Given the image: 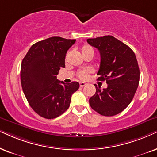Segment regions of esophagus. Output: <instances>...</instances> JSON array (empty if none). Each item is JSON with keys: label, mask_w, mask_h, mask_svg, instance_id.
<instances>
[{"label": "esophagus", "mask_w": 157, "mask_h": 157, "mask_svg": "<svg viewBox=\"0 0 157 157\" xmlns=\"http://www.w3.org/2000/svg\"><path fill=\"white\" fill-rule=\"evenodd\" d=\"M85 85H86V83H85V82H80V87H83L84 86H85Z\"/></svg>", "instance_id": "esophagus-1"}]
</instances>
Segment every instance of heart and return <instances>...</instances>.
<instances>
[{"mask_svg": "<svg viewBox=\"0 0 157 157\" xmlns=\"http://www.w3.org/2000/svg\"><path fill=\"white\" fill-rule=\"evenodd\" d=\"M91 50H93V49L90 47V46L88 45H83L82 49H81V52H82V55L83 54H85V53H87V52L89 51H91ZM91 72L90 70H82L80 71V72H78V74H77V75H78V77L80 79H81V80H86V79L89 76V74L90 72Z\"/></svg>", "mask_w": 157, "mask_h": 157, "instance_id": "obj_1", "label": "heart"}]
</instances>
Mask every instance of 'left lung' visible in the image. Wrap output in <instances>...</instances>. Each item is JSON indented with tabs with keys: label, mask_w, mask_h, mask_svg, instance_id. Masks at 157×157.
I'll list each match as a JSON object with an SVG mask.
<instances>
[{
	"label": "left lung",
	"mask_w": 157,
	"mask_h": 157,
	"mask_svg": "<svg viewBox=\"0 0 157 157\" xmlns=\"http://www.w3.org/2000/svg\"><path fill=\"white\" fill-rule=\"evenodd\" d=\"M87 41L100 54L98 80L106 81L108 84L103 90L94 85L96 92L90 98V105L104 116L120 113L132 101L139 86L140 71L134 52L110 35L88 39Z\"/></svg>",
	"instance_id": "left-lung-1"
}]
</instances>
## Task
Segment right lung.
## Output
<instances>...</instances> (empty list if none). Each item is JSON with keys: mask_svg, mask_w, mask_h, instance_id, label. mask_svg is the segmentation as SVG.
<instances>
[{"mask_svg": "<svg viewBox=\"0 0 157 157\" xmlns=\"http://www.w3.org/2000/svg\"><path fill=\"white\" fill-rule=\"evenodd\" d=\"M75 39L53 36L31 46L22 60L21 82L31 108L44 118L59 116L70 107L71 97L80 84L58 80L60 68L65 67L67 50Z\"/></svg>", "mask_w": 157, "mask_h": 157, "instance_id": "add662e5", "label": "right lung"}]
</instances>
